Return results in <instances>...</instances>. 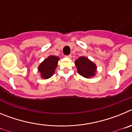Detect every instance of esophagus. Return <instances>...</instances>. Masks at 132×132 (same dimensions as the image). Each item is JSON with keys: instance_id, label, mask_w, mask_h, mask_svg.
I'll list each match as a JSON object with an SVG mask.
<instances>
[{"instance_id": "obj_1", "label": "esophagus", "mask_w": 132, "mask_h": 132, "mask_svg": "<svg viewBox=\"0 0 132 132\" xmlns=\"http://www.w3.org/2000/svg\"><path fill=\"white\" fill-rule=\"evenodd\" d=\"M67 58H71V55H69L65 56Z\"/></svg>"}]
</instances>
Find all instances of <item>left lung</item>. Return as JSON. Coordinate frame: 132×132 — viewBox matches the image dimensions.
Segmentation results:
<instances>
[{
  "mask_svg": "<svg viewBox=\"0 0 132 132\" xmlns=\"http://www.w3.org/2000/svg\"><path fill=\"white\" fill-rule=\"evenodd\" d=\"M75 64L77 68L78 73L84 77L90 78L95 75V72L96 71V65L88 58L80 57L75 61Z\"/></svg>",
  "mask_w": 132,
  "mask_h": 132,
  "instance_id": "1",
  "label": "left lung"
}]
</instances>
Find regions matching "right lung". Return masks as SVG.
<instances>
[{"mask_svg": "<svg viewBox=\"0 0 132 132\" xmlns=\"http://www.w3.org/2000/svg\"><path fill=\"white\" fill-rule=\"evenodd\" d=\"M59 57L56 56H50L39 65L38 71L42 75V77L44 79H49L53 75L55 69L57 67Z\"/></svg>", "mask_w": 132, "mask_h": 132, "instance_id": "right-lung-1", "label": "right lung"}]
</instances>
